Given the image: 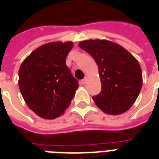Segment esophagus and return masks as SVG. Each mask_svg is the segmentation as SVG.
<instances>
[{
    "label": "esophagus",
    "instance_id": "esophagus-1",
    "mask_svg": "<svg viewBox=\"0 0 159 159\" xmlns=\"http://www.w3.org/2000/svg\"><path fill=\"white\" fill-rule=\"evenodd\" d=\"M87 77H85V78H83V79H82V81H81V82H82V85H84V84H86V82H87Z\"/></svg>",
    "mask_w": 159,
    "mask_h": 159
}]
</instances>
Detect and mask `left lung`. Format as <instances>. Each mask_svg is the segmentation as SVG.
Segmentation results:
<instances>
[{"mask_svg":"<svg viewBox=\"0 0 159 159\" xmlns=\"http://www.w3.org/2000/svg\"><path fill=\"white\" fill-rule=\"evenodd\" d=\"M80 48L92 55L99 68L102 91L92 97L108 115L125 112L135 102L143 85L138 61L125 48L108 40H85Z\"/></svg>","mask_w":159,"mask_h":159,"instance_id":"obj_1","label":"left lung"}]
</instances>
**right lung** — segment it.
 Instances as JSON below:
<instances>
[{
  "mask_svg": "<svg viewBox=\"0 0 159 159\" xmlns=\"http://www.w3.org/2000/svg\"><path fill=\"white\" fill-rule=\"evenodd\" d=\"M72 42H52L39 47L21 63L19 87L25 102L41 118L63 114L79 86L66 65Z\"/></svg>",
  "mask_w": 159,
  "mask_h": 159,
  "instance_id": "add662e5",
  "label": "right lung"
}]
</instances>
